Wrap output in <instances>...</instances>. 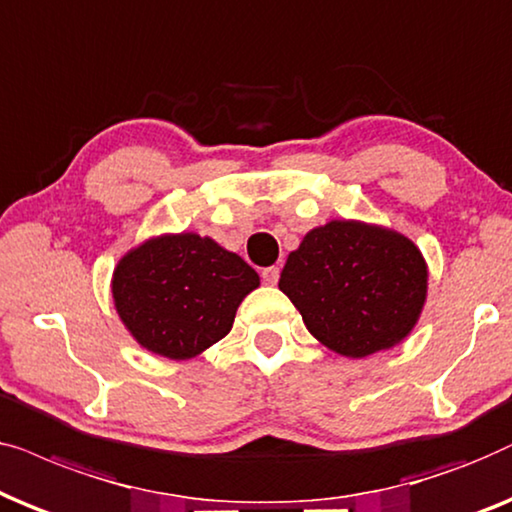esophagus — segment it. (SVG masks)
I'll use <instances>...</instances> for the list:
<instances>
[{
  "mask_svg": "<svg viewBox=\"0 0 512 512\" xmlns=\"http://www.w3.org/2000/svg\"><path fill=\"white\" fill-rule=\"evenodd\" d=\"M278 276H281V269H278V267L262 269V281L267 283V285H276L278 283Z\"/></svg>",
  "mask_w": 512,
  "mask_h": 512,
  "instance_id": "34e87169",
  "label": "esophagus"
}]
</instances>
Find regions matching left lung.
Here are the masks:
<instances>
[{
    "mask_svg": "<svg viewBox=\"0 0 512 512\" xmlns=\"http://www.w3.org/2000/svg\"><path fill=\"white\" fill-rule=\"evenodd\" d=\"M306 330L346 358L391 349L426 302L428 267L410 238L356 220L311 229L278 281Z\"/></svg>",
    "mask_w": 512,
    "mask_h": 512,
    "instance_id": "obj_1",
    "label": "left lung"
}]
</instances>
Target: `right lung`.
I'll return each mask as SVG.
<instances>
[{"mask_svg":"<svg viewBox=\"0 0 512 512\" xmlns=\"http://www.w3.org/2000/svg\"><path fill=\"white\" fill-rule=\"evenodd\" d=\"M260 276L213 238L182 231L140 243L112 276L119 318L142 349L170 360L199 356L229 335Z\"/></svg>","mask_w":512,"mask_h":512,"instance_id":"obj_1","label":"right lung"}]
</instances>
